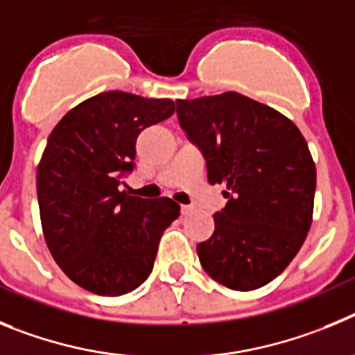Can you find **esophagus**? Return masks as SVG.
Returning <instances> with one entry per match:
<instances>
[{"mask_svg":"<svg viewBox=\"0 0 355 355\" xmlns=\"http://www.w3.org/2000/svg\"><path fill=\"white\" fill-rule=\"evenodd\" d=\"M193 207H189V205H182L180 207V212H182V216H187V214H191L193 212Z\"/></svg>","mask_w":355,"mask_h":355,"instance_id":"1","label":"esophagus"}]
</instances>
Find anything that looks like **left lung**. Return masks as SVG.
Masks as SVG:
<instances>
[{
  "instance_id": "1",
  "label": "left lung",
  "mask_w": 355,
  "mask_h": 355,
  "mask_svg": "<svg viewBox=\"0 0 355 355\" xmlns=\"http://www.w3.org/2000/svg\"><path fill=\"white\" fill-rule=\"evenodd\" d=\"M177 116L210 184L226 185L214 235L196 248L201 267L232 290L267 285L311 226L317 168L308 143L288 118L237 92L177 101Z\"/></svg>"
}]
</instances>
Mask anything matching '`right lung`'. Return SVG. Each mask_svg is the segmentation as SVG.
Masks as SVG:
<instances>
[{"label":"right lung","mask_w":355,"mask_h":355,"mask_svg":"<svg viewBox=\"0 0 355 355\" xmlns=\"http://www.w3.org/2000/svg\"><path fill=\"white\" fill-rule=\"evenodd\" d=\"M175 102L106 92L58 122L37 170L44 237L76 285L116 297L154 269L162 233L180 216L170 198L145 200L120 189L136 164L143 129L170 118Z\"/></svg>","instance_id":"obj_1"}]
</instances>
